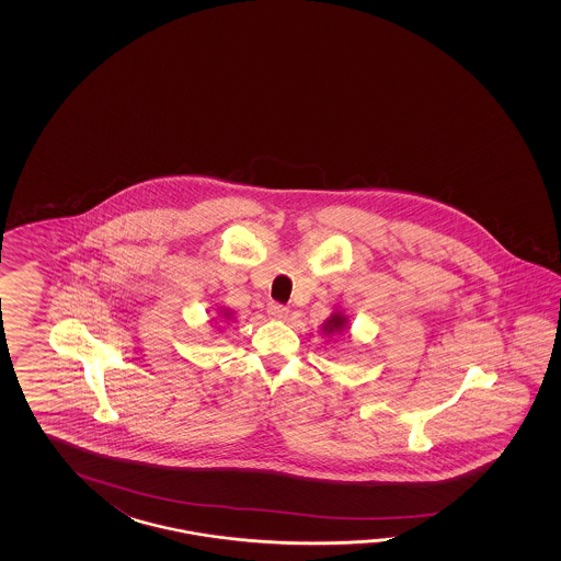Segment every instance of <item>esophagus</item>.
<instances>
[{"label": "esophagus", "instance_id": "34e87169", "mask_svg": "<svg viewBox=\"0 0 561 561\" xmlns=\"http://www.w3.org/2000/svg\"><path fill=\"white\" fill-rule=\"evenodd\" d=\"M266 312H268V317H271V319L283 321V319H286V314H288V309L283 307V305H278V302H271V305L266 307Z\"/></svg>", "mask_w": 561, "mask_h": 561}]
</instances>
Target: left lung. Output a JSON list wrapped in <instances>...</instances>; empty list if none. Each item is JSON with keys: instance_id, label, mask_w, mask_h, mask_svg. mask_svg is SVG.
I'll use <instances>...</instances> for the list:
<instances>
[{"instance_id": "left-lung-1", "label": "left lung", "mask_w": 561, "mask_h": 561, "mask_svg": "<svg viewBox=\"0 0 561 561\" xmlns=\"http://www.w3.org/2000/svg\"><path fill=\"white\" fill-rule=\"evenodd\" d=\"M348 329V319L343 314V310H334L333 314L322 322L321 331L324 336H334L341 334Z\"/></svg>"}]
</instances>
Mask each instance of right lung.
<instances>
[{
    "label": "right lung",
    "mask_w": 561,
    "mask_h": 561,
    "mask_svg": "<svg viewBox=\"0 0 561 561\" xmlns=\"http://www.w3.org/2000/svg\"><path fill=\"white\" fill-rule=\"evenodd\" d=\"M218 317H220V319H225V321H232V312H230V309H225V307L220 309Z\"/></svg>",
    "instance_id": "obj_1"
}]
</instances>
